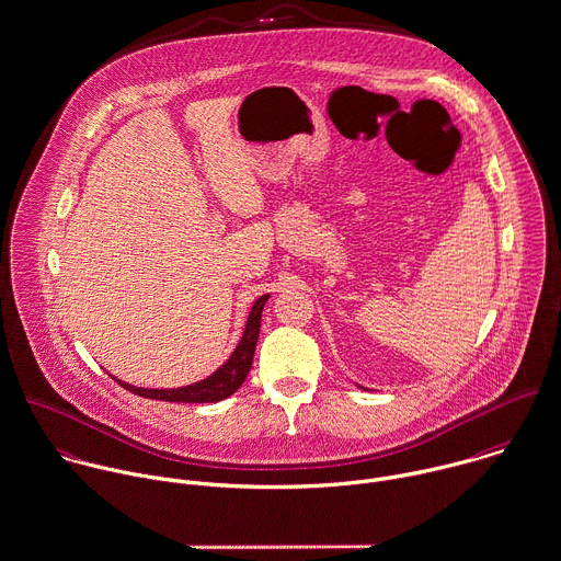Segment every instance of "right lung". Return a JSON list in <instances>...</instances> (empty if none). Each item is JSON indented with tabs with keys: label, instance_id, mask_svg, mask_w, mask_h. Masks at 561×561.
Instances as JSON below:
<instances>
[{
	"label": "right lung",
	"instance_id": "obj_1",
	"mask_svg": "<svg viewBox=\"0 0 561 561\" xmlns=\"http://www.w3.org/2000/svg\"><path fill=\"white\" fill-rule=\"evenodd\" d=\"M267 294L261 296L254 305L252 311L248 316V324L243 331V337L239 342V346L234 348V353L230 355V359L217 370L210 374L208 378L193 382L187 387H179V389H146V387H135L128 385L124 380H115L126 387L128 391L144 396V398H152V400H165V402H217L228 398L230 393H234L241 382L245 380V376L252 368V357H254V348H256V340H259V329H261V313H263V305L267 302Z\"/></svg>",
	"mask_w": 561,
	"mask_h": 561
}]
</instances>
